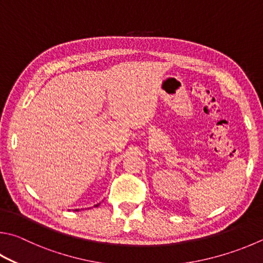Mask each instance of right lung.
Wrapping results in <instances>:
<instances>
[{
	"label": "right lung",
	"instance_id": "add662e5",
	"mask_svg": "<svg viewBox=\"0 0 263 263\" xmlns=\"http://www.w3.org/2000/svg\"><path fill=\"white\" fill-rule=\"evenodd\" d=\"M98 206H100V203H98V204H95L94 207H98ZM76 212H78V209H76Z\"/></svg>",
	"mask_w": 263,
	"mask_h": 263
}]
</instances>
